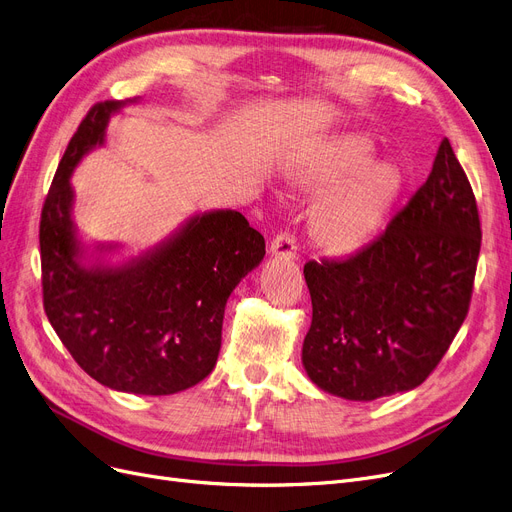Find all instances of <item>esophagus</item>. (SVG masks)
I'll return each instance as SVG.
<instances>
[{
  "mask_svg": "<svg viewBox=\"0 0 512 512\" xmlns=\"http://www.w3.org/2000/svg\"><path fill=\"white\" fill-rule=\"evenodd\" d=\"M270 255L278 259H295L297 257V244L291 234H278L270 244Z\"/></svg>",
  "mask_w": 512,
  "mask_h": 512,
  "instance_id": "1",
  "label": "esophagus"
}]
</instances>
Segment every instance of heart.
I'll return each instance as SVG.
<instances>
[{
    "mask_svg": "<svg viewBox=\"0 0 512 512\" xmlns=\"http://www.w3.org/2000/svg\"><path fill=\"white\" fill-rule=\"evenodd\" d=\"M375 143L348 132L299 149L282 162V177L301 194L316 196L308 234L329 257H346L367 246L382 230L405 187L401 166L373 160Z\"/></svg>",
    "mask_w": 512,
    "mask_h": 512,
    "instance_id": "1",
    "label": "heart"
}]
</instances>
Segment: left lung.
Wrapping results in <instances>:
<instances>
[{
  "label": "left lung",
  "mask_w": 512,
  "mask_h": 512,
  "mask_svg": "<svg viewBox=\"0 0 512 512\" xmlns=\"http://www.w3.org/2000/svg\"><path fill=\"white\" fill-rule=\"evenodd\" d=\"M481 251L475 194L447 139L386 232L344 261H308L312 325L301 363L348 401L418 388L468 314Z\"/></svg>",
  "instance_id": "left-lung-1"
}]
</instances>
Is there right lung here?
<instances>
[{"label": "right lung", "instance_id": "right-lung-1", "mask_svg": "<svg viewBox=\"0 0 512 512\" xmlns=\"http://www.w3.org/2000/svg\"><path fill=\"white\" fill-rule=\"evenodd\" d=\"M139 99L97 103L56 168L42 208L44 310L92 380L128 394L164 396L202 382L217 365L227 297L253 272L266 240L238 211L187 217L139 255L88 246L73 221L71 175L105 145L111 116Z\"/></svg>", "mask_w": 512, "mask_h": 512}]
</instances>
